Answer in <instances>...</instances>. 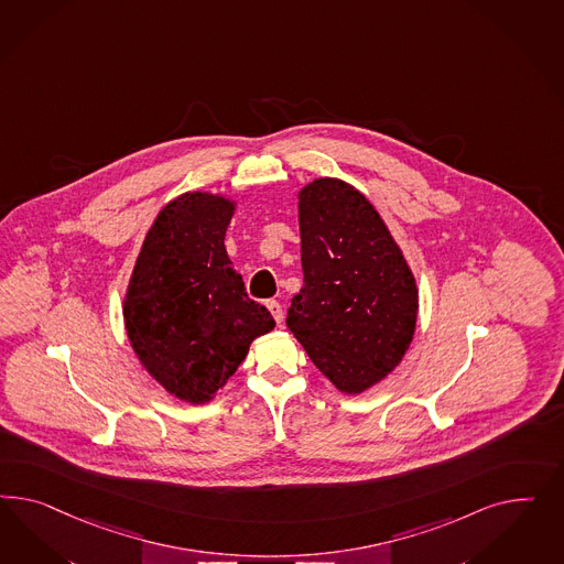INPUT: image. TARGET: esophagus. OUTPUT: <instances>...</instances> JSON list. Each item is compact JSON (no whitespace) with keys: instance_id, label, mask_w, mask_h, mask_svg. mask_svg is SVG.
<instances>
[{"instance_id":"34e87169","label":"esophagus","mask_w":564,"mask_h":564,"mask_svg":"<svg viewBox=\"0 0 564 564\" xmlns=\"http://www.w3.org/2000/svg\"><path fill=\"white\" fill-rule=\"evenodd\" d=\"M267 307L271 310L274 323H276V325H281V323H283V307H281V304H279L276 300H269V302H267Z\"/></svg>"}]
</instances>
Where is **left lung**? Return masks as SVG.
Instances as JSON below:
<instances>
[{
  "mask_svg": "<svg viewBox=\"0 0 564 564\" xmlns=\"http://www.w3.org/2000/svg\"><path fill=\"white\" fill-rule=\"evenodd\" d=\"M300 236L304 285L288 326L339 391L361 393L410 347L415 279L375 206L341 180L300 192Z\"/></svg>",
  "mask_w": 564,
  "mask_h": 564,
  "instance_id": "left-lung-1",
  "label": "left lung"
}]
</instances>
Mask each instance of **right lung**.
<instances>
[{
    "label": "right lung",
    "instance_id": "add662e5",
    "mask_svg": "<svg viewBox=\"0 0 564 564\" xmlns=\"http://www.w3.org/2000/svg\"><path fill=\"white\" fill-rule=\"evenodd\" d=\"M234 203L206 192L171 200L149 229L123 302L142 366L171 394L206 403L238 370L250 343L273 330L225 250Z\"/></svg>",
    "mask_w": 564,
    "mask_h": 564
}]
</instances>
